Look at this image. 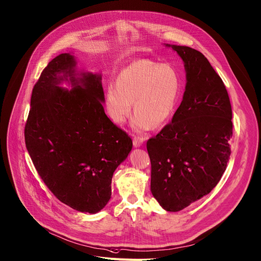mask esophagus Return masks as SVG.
<instances>
[{
    "label": "esophagus",
    "instance_id": "1",
    "mask_svg": "<svg viewBox=\"0 0 261 261\" xmlns=\"http://www.w3.org/2000/svg\"><path fill=\"white\" fill-rule=\"evenodd\" d=\"M143 140H144V139H143L142 137H137V136H135V137H134V140H133V144H134L135 147H139V146L142 145Z\"/></svg>",
    "mask_w": 261,
    "mask_h": 261
}]
</instances>
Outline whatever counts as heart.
<instances>
[{
    "instance_id": "heart-1",
    "label": "heart",
    "mask_w": 261,
    "mask_h": 261,
    "mask_svg": "<svg viewBox=\"0 0 261 261\" xmlns=\"http://www.w3.org/2000/svg\"><path fill=\"white\" fill-rule=\"evenodd\" d=\"M180 91L181 78L174 66L140 60L122 69L116 83L107 85L106 112L116 124H123L135 101L133 125L137 130H145L163 125L173 116Z\"/></svg>"
}]
</instances>
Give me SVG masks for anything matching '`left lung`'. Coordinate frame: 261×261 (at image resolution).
I'll return each instance as SVG.
<instances>
[{"instance_id":"1","label":"left lung","mask_w":261,"mask_h":261,"mask_svg":"<svg viewBox=\"0 0 261 261\" xmlns=\"http://www.w3.org/2000/svg\"><path fill=\"white\" fill-rule=\"evenodd\" d=\"M182 59L186 91L172 123L146 143L150 191L168 212H178L207 195L231 155L232 106L226 88L208 60L188 46L165 44Z\"/></svg>"}]
</instances>
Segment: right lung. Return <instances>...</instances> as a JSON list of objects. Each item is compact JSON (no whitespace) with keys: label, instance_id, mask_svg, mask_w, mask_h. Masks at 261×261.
<instances>
[{"label":"right lung","instance_id":"right-lung-1","mask_svg":"<svg viewBox=\"0 0 261 261\" xmlns=\"http://www.w3.org/2000/svg\"><path fill=\"white\" fill-rule=\"evenodd\" d=\"M75 65L72 55L61 54L42 71L30 100L25 144L61 202L96 214L110 201L114 172L133 142L105 115L101 74L78 72ZM62 82L72 89L61 88Z\"/></svg>","mask_w":261,"mask_h":261}]
</instances>
